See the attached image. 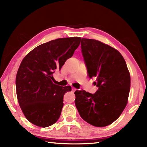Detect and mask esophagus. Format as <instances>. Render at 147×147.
I'll list each match as a JSON object with an SVG mask.
<instances>
[{
	"instance_id": "obj_1",
	"label": "esophagus",
	"mask_w": 147,
	"mask_h": 147,
	"mask_svg": "<svg viewBox=\"0 0 147 147\" xmlns=\"http://www.w3.org/2000/svg\"><path fill=\"white\" fill-rule=\"evenodd\" d=\"M76 90H77V89H76V88H72V91H73V92H75Z\"/></svg>"
}]
</instances>
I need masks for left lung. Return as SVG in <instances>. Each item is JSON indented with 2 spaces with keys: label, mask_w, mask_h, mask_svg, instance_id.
Instances as JSON below:
<instances>
[{
  "label": "left lung",
  "mask_w": 147,
  "mask_h": 147,
  "mask_svg": "<svg viewBox=\"0 0 147 147\" xmlns=\"http://www.w3.org/2000/svg\"><path fill=\"white\" fill-rule=\"evenodd\" d=\"M81 48L88 76L95 77V93L76 90L75 105L83 120L104 127L117 119L126 107L130 90V74L120 52L93 39L82 38Z\"/></svg>",
  "instance_id": "8db88e82"
}]
</instances>
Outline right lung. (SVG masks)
<instances>
[{
	"instance_id": "right-lung-1",
	"label": "right lung",
	"mask_w": 147,
	"mask_h": 147,
	"mask_svg": "<svg viewBox=\"0 0 147 147\" xmlns=\"http://www.w3.org/2000/svg\"><path fill=\"white\" fill-rule=\"evenodd\" d=\"M80 37L55 39L40 45L23 59L16 78L19 104L30 123L40 127L55 123L63 107V96L71 86L53 83V73L73 56Z\"/></svg>"
}]
</instances>
